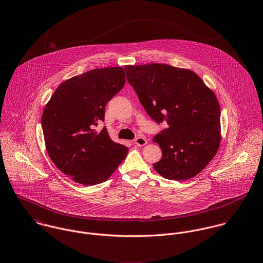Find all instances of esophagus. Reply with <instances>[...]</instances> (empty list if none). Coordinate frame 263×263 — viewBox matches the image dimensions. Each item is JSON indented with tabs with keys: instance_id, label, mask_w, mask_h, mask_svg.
<instances>
[{
	"instance_id": "esophagus-1",
	"label": "esophagus",
	"mask_w": 263,
	"mask_h": 263,
	"mask_svg": "<svg viewBox=\"0 0 263 263\" xmlns=\"http://www.w3.org/2000/svg\"><path fill=\"white\" fill-rule=\"evenodd\" d=\"M134 143L137 146H144L147 144V140L143 137H137L134 139Z\"/></svg>"
}]
</instances>
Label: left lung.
Wrapping results in <instances>:
<instances>
[{
    "instance_id": "8db88e82",
    "label": "left lung",
    "mask_w": 263,
    "mask_h": 263,
    "mask_svg": "<svg viewBox=\"0 0 263 263\" xmlns=\"http://www.w3.org/2000/svg\"><path fill=\"white\" fill-rule=\"evenodd\" d=\"M125 71L149 117L167 124L154 137L162 151L154 170L172 180L200 174L220 144L221 110L215 93L190 69L152 63L126 65Z\"/></svg>"
}]
</instances>
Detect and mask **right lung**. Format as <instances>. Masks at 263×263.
<instances>
[{"mask_svg":"<svg viewBox=\"0 0 263 263\" xmlns=\"http://www.w3.org/2000/svg\"><path fill=\"white\" fill-rule=\"evenodd\" d=\"M122 67L87 71L63 82L42 114L46 150L60 172L76 182L95 185L106 181L125 159L128 148L114 142L105 121L107 103L124 87Z\"/></svg>","mask_w":263,"mask_h":263,"instance_id":"1","label":"right lung"}]
</instances>
